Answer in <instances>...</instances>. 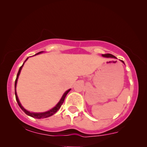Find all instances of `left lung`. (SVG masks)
<instances>
[{
	"mask_svg": "<svg viewBox=\"0 0 147 147\" xmlns=\"http://www.w3.org/2000/svg\"><path fill=\"white\" fill-rule=\"evenodd\" d=\"M102 56L103 57H112V58H116L115 56H114L113 55H112V54H110V53H107V54H102ZM122 63H124L123 61H121Z\"/></svg>",
	"mask_w": 147,
	"mask_h": 147,
	"instance_id": "obj_1",
	"label": "left lung"
}]
</instances>
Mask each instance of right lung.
Wrapping results in <instances>:
<instances>
[{
    "mask_svg": "<svg viewBox=\"0 0 147 147\" xmlns=\"http://www.w3.org/2000/svg\"><path fill=\"white\" fill-rule=\"evenodd\" d=\"M43 51H40V52H39V53H38L35 54V55H38V54L43 53ZM28 58H29V57H27V59H26L25 62L28 59ZM25 62H24L23 65H22V66H21V67H20V68H19V71H18V74H17V78H16L15 83V97H16V100H17V103H18V104H19V106H20V108H21V109H22V110H23V111L24 112H25V113L26 114H27L28 116H31V117L35 118H39V119H40V118H45L49 117V116L53 115L54 114L56 113V112H57V110H59L60 108H61L62 104L63 103L64 100H65V98L66 95H67V94H68V92H69L70 91V90H71V89H69L68 90H67V91H66V92H65V93L63 94V96H62V97H61V100H59V102H58V103L57 104V105H56L54 108H52V109L49 110V111H47V112H41V113H35V112H29V111H27V110L25 109V108H24L23 107V106H22L21 103H20V102H19V98H18V96H17V92H16V86H17V83L18 78H19V74H20V73H21V69H22V67H23V65H24V63H25Z\"/></svg>",
    "mask_w": 147,
    "mask_h": 147,
    "instance_id": "right-lung-1",
    "label": "right lung"
}]
</instances>
